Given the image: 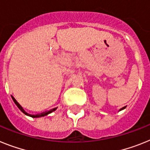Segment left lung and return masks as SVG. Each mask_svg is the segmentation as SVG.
I'll use <instances>...</instances> for the list:
<instances>
[{
	"label": "left lung",
	"mask_w": 150,
	"mask_h": 150,
	"mask_svg": "<svg viewBox=\"0 0 150 150\" xmlns=\"http://www.w3.org/2000/svg\"><path fill=\"white\" fill-rule=\"evenodd\" d=\"M125 108H126V106H125V107L122 108V109H120V110H122V109H125Z\"/></svg>",
	"instance_id": "8db88e82"
}]
</instances>
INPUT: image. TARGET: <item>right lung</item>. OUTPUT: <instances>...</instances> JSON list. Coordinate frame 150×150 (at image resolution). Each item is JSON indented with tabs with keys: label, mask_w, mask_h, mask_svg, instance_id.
Listing matches in <instances>:
<instances>
[{
	"label": "right lung",
	"mask_w": 150,
	"mask_h": 150,
	"mask_svg": "<svg viewBox=\"0 0 150 150\" xmlns=\"http://www.w3.org/2000/svg\"><path fill=\"white\" fill-rule=\"evenodd\" d=\"M12 99H13V101H14V103H15V104H16V106H18V108H19V109H20L21 111L23 112L24 113L25 115H28V116H31V117H32V118H38V117H42V116H45V115H48V114H50V113H51L52 112L55 111L56 109H57V108H54V109H50V111H46V112H41V113H40V114H37V115H31V114H28V113H27L25 111L24 109H23V108L22 107V106H21L20 105H19V103H18L17 101H16V100H15V98H14L13 97H12Z\"/></svg>",
	"instance_id": "right-lung-1"
}]
</instances>
